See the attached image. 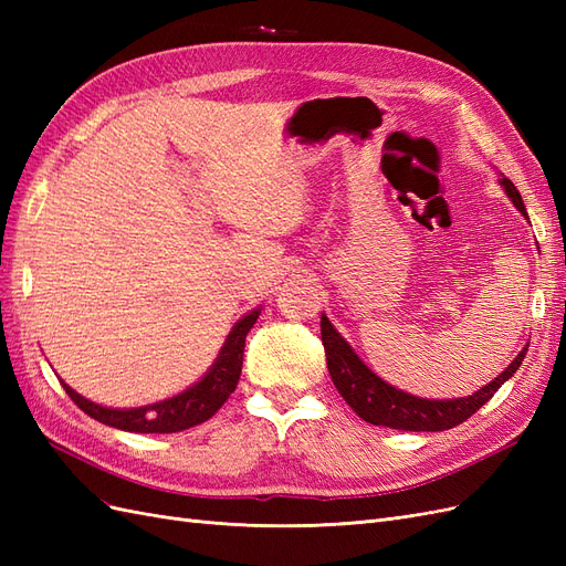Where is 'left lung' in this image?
Masks as SVG:
<instances>
[{
	"instance_id": "8db88e82",
	"label": "left lung",
	"mask_w": 566,
	"mask_h": 566,
	"mask_svg": "<svg viewBox=\"0 0 566 566\" xmlns=\"http://www.w3.org/2000/svg\"><path fill=\"white\" fill-rule=\"evenodd\" d=\"M499 181L505 188L512 205H515V208L526 217L524 200L515 188V184L505 177ZM321 339H323L325 358H328L333 385L342 394V399L354 408V413L370 424H382V427H391V430H406V432H443V430H451V427L460 422H465L493 397L495 391L501 389L505 380H510L512 375L517 373L528 349L524 347L515 356V361H512L499 378H493L489 385L470 394V397L422 399V397H416V394L397 389L394 385L385 382L380 375H375L361 358H358V354L352 349L349 342L335 331V325L325 314H321Z\"/></svg>"
}]
</instances>
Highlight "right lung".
Here are the masks:
<instances>
[{"label": "right lung", "instance_id": "obj_1", "mask_svg": "<svg viewBox=\"0 0 566 566\" xmlns=\"http://www.w3.org/2000/svg\"><path fill=\"white\" fill-rule=\"evenodd\" d=\"M260 314L262 310H252L238 321L227 335L224 347L219 349L210 370L205 373L193 387H188L179 391L177 397H169L165 401H156L139 408H108L84 399L82 394H77L73 387H67L63 380L61 385L67 391V397H71L84 413L98 422L117 427V430L139 434H172L188 430V427H196L205 420H210L231 397V391L235 389L238 380H241L245 337L256 323V318H260Z\"/></svg>", "mask_w": 566, "mask_h": 566}]
</instances>
